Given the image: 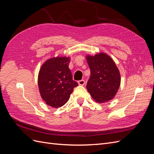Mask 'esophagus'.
<instances>
[{
	"instance_id": "obj_1",
	"label": "esophagus",
	"mask_w": 154,
	"mask_h": 154,
	"mask_svg": "<svg viewBox=\"0 0 154 154\" xmlns=\"http://www.w3.org/2000/svg\"><path fill=\"white\" fill-rule=\"evenodd\" d=\"M78 84L80 85H84L85 84V80H83L78 81Z\"/></svg>"
}]
</instances>
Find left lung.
<instances>
[{"label": "left lung", "instance_id": "left-lung-1", "mask_svg": "<svg viewBox=\"0 0 154 154\" xmlns=\"http://www.w3.org/2000/svg\"><path fill=\"white\" fill-rule=\"evenodd\" d=\"M86 59L91 70L86 87L91 96L100 103L112 100L121 83L119 71L114 60L104 53L88 54Z\"/></svg>", "mask_w": 154, "mask_h": 154}]
</instances>
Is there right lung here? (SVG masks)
Here are the masks:
<instances>
[{"label":"right lung","instance_id":"add662e5","mask_svg":"<svg viewBox=\"0 0 154 154\" xmlns=\"http://www.w3.org/2000/svg\"><path fill=\"white\" fill-rule=\"evenodd\" d=\"M70 58H51L42 65L38 85L40 96L45 103L53 108L62 106L68 101L78 83L72 80L69 68Z\"/></svg>","mask_w":154,"mask_h":154}]
</instances>
